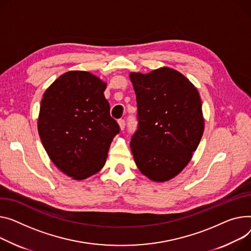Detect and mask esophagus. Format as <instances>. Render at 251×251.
<instances>
[{"mask_svg":"<svg viewBox=\"0 0 251 251\" xmlns=\"http://www.w3.org/2000/svg\"><path fill=\"white\" fill-rule=\"evenodd\" d=\"M118 124H119V126H120V129H121V130H124L125 125H126L125 120H124V119H119V120H118Z\"/></svg>","mask_w":251,"mask_h":251,"instance_id":"obj_1","label":"esophagus"}]
</instances>
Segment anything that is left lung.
I'll use <instances>...</instances> for the list:
<instances>
[{
    "instance_id": "8db88e82",
    "label": "left lung",
    "mask_w": 251,
    "mask_h": 251,
    "mask_svg": "<svg viewBox=\"0 0 251 251\" xmlns=\"http://www.w3.org/2000/svg\"><path fill=\"white\" fill-rule=\"evenodd\" d=\"M138 127L130 142L139 171L166 181L190 162L204 132L202 102L193 83L176 70L131 73Z\"/></svg>"
}]
</instances>
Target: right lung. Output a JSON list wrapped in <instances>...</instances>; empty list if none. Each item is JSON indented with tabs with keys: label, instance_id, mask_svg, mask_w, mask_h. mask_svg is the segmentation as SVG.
<instances>
[{
	"label": "right lung",
	"instance_id": "right-lung-1",
	"mask_svg": "<svg viewBox=\"0 0 251 251\" xmlns=\"http://www.w3.org/2000/svg\"><path fill=\"white\" fill-rule=\"evenodd\" d=\"M107 83L89 72L72 71L44 93L38 132L48 156L66 176L85 179L105 165L120 127L104 96Z\"/></svg>",
	"mask_w": 251,
	"mask_h": 251
}]
</instances>
